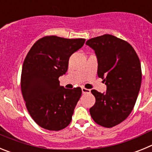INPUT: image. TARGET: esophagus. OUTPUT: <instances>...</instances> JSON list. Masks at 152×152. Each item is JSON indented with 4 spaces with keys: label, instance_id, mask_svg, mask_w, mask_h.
<instances>
[{
    "label": "esophagus",
    "instance_id": "obj_1",
    "mask_svg": "<svg viewBox=\"0 0 152 152\" xmlns=\"http://www.w3.org/2000/svg\"><path fill=\"white\" fill-rule=\"evenodd\" d=\"M81 90H82V93L84 94H90V93H91V90L87 89V88H82Z\"/></svg>",
    "mask_w": 152,
    "mask_h": 152
}]
</instances>
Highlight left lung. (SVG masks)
<instances>
[{
  "instance_id": "obj_1",
  "label": "left lung",
  "mask_w": 152,
  "mask_h": 152,
  "mask_svg": "<svg viewBox=\"0 0 152 152\" xmlns=\"http://www.w3.org/2000/svg\"><path fill=\"white\" fill-rule=\"evenodd\" d=\"M97 57V75L107 85V92L96 90L95 104L90 109L92 119L111 128L129 116L136 102L142 82L140 60L128 42L110 34L86 42Z\"/></svg>"
}]
</instances>
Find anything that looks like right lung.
<instances>
[{"label":"right lung","instance_id":"right-lung-1","mask_svg":"<svg viewBox=\"0 0 152 152\" xmlns=\"http://www.w3.org/2000/svg\"><path fill=\"white\" fill-rule=\"evenodd\" d=\"M84 39L46 36L31 47L24 59L20 86L31 117L42 128L59 131L72 121L81 88L66 89L58 77L68 71L70 56L84 45Z\"/></svg>","mask_w":152,"mask_h":152}]
</instances>
